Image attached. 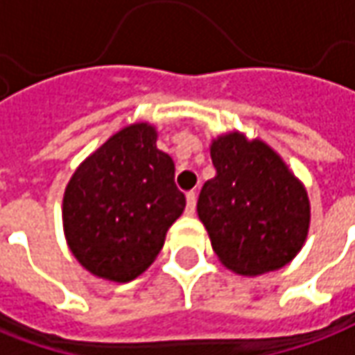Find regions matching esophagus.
Returning a JSON list of instances; mask_svg holds the SVG:
<instances>
[{"label": "esophagus", "mask_w": 355, "mask_h": 355, "mask_svg": "<svg viewBox=\"0 0 355 355\" xmlns=\"http://www.w3.org/2000/svg\"><path fill=\"white\" fill-rule=\"evenodd\" d=\"M194 209H196V192L192 190V192H188L187 194V214L188 216H192V214H194Z\"/></svg>", "instance_id": "esophagus-1"}]
</instances>
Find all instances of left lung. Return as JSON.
<instances>
[{
  "label": "left lung",
  "mask_w": 355,
  "mask_h": 355,
  "mask_svg": "<svg viewBox=\"0 0 355 355\" xmlns=\"http://www.w3.org/2000/svg\"><path fill=\"white\" fill-rule=\"evenodd\" d=\"M216 177L202 187L198 218L225 268L259 276L295 259L309 233L307 190L278 153L241 132L209 146Z\"/></svg>",
  "instance_id": "1"
}]
</instances>
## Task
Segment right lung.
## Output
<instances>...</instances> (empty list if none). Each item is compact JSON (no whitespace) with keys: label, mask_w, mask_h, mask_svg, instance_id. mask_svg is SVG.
Wrapping results in <instances>:
<instances>
[{"label":"right lung","mask_w":355,"mask_h":355,"mask_svg":"<svg viewBox=\"0 0 355 355\" xmlns=\"http://www.w3.org/2000/svg\"><path fill=\"white\" fill-rule=\"evenodd\" d=\"M184 206L157 130L137 122L108 137L69 178L62 209L67 247L91 274L130 282L157 259Z\"/></svg>","instance_id":"1"}]
</instances>
